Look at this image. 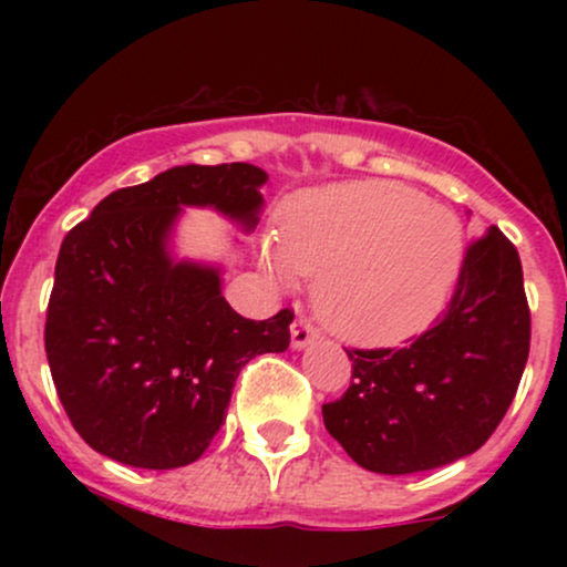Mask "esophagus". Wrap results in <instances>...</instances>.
Wrapping results in <instances>:
<instances>
[{"label": "esophagus", "mask_w": 567, "mask_h": 567, "mask_svg": "<svg viewBox=\"0 0 567 567\" xmlns=\"http://www.w3.org/2000/svg\"><path fill=\"white\" fill-rule=\"evenodd\" d=\"M317 338H320V333H317L315 324H311L309 320H296L290 324V341L296 351H301L309 347V343H315Z\"/></svg>", "instance_id": "34e87169"}]
</instances>
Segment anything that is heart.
<instances>
[{
	"label": "heart",
	"mask_w": 567,
	"mask_h": 567,
	"mask_svg": "<svg viewBox=\"0 0 567 567\" xmlns=\"http://www.w3.org/2000/svg\"><path fill=\"white\" fill-rule=\"evenodd\" d=\"M264 264L279 285L315 279V309L343 341L396 347L442 315L464 264V231L447 207L392 181L296 194L279 210Z\"/></svg>",
	"instance_id": "b5f03b06"
}]
</instances>
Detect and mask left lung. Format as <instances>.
I'll list each match as a JSON object with an SVG mask.
<instances>
[{"mask_svg":"<svg viewBox=\"0 0 567 567\" xmlns=\"http://www.w3.org/2000/svg\"><path fill=\"white\" fill-rule=\"evenodd\" d=\"M530 349L523 264L491 226L466 250L445 315L405 349L347 351L351 386L322 405L362 470L415 474L472 455L509 410Z\"/></svg>","mask_w":567,"mask_h":567,"instance_id":"left-lung-1","label":"left lung"}]
</instances>
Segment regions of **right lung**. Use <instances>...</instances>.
<instances>
[{"mask_svg": "<svg viewBox=\"0 0 567 567\" xmlns=\"http://www.w3.org/2000/svg\"><path fill=\"white\" fill-rule=\"evenodd\" d=\"M261 167L181 165L95 205L63 239L44 351L71 424L93 451L138 470H178L224 426L252 357L290 347L292 315L245 320L224 266L178 258L184 207H210L245 234L261 220Z\"/></svg>", "mask_w": 567, "mask_h": 567, "instance_id": "1", "label": "right lung"}]
</instances>
